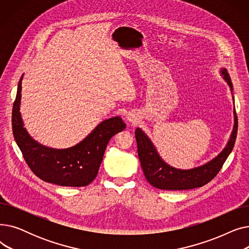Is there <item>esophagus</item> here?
<instances>
[{"label": "esophagus", "mask_w": 249, "mask_h": 249, "mask_svg": "<svg viewBox=\"0 0 249 249\" xmlns=\"http://www.w3.org/2000/svg\"><path fill=\"white\" fill-rule=\"evenodd\" d=\"M126 119H127V121L129 123H131V124H137V122H138L136 116L134 114H132V113H128L126 115Z\"/></svg>", "instance_id": "34e87169"}]
</instances>
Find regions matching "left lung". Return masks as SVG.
<instances>
[{
  "instance_id": "obj_1",
  "label": "left lung",
  "mask_w": 249,
  "mask_h": 249,
  "mask_svg": "<svg viewBox=\"0 0 249 249\" xmlns=\"http://www.w3.org/2000/svg\"><path fill=\"white\" fill-rule=\"evenodd\" d=\"M222 75L229 85L231 91L233 85L227 70L222 69ZM238 129V119L234 109V127L225 148L214 160L204 165L192 169H178L165 163L146 134L140 128L135 130L138 158L143 173L149 184L155 188L166 191H182L200 188L211 181L223 166L234 147Z\"/></svg>"
}]
</instances>
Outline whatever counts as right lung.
I'll list each match as a JSON object with an SVG mask.
<instances>
[{
  "label": "right lung",
  "mask_w": 249,
  "mask_h": 249,
  "mask_svg": "<svg viewBox=\"0 0 249 249\" xmlns=\"http://www.w3.org/2000/svg\"><path fill=\"white\" fill-rule=\"evenodd\" d=\"M22 77L13 105L12 129L23 158L34 175L44 181L62 187H86L99 172L110 139L125 129L120 117L100 123L78 144L65 149H53L39 144L26 131L20 114Z\"/></svg>",
  "instance_id": "add662e5"
}]
</instances>
